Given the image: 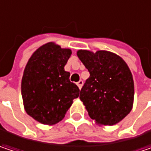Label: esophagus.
Instances as JSON below:
<instances>
[{"label": "esophagus", "mask_w": 151, "mask_h": 151, "mask_svg": "<svg viewBox=\"0 0 151 151\" xmlns=\"http://www.w3.org/2000/svg\"><path fill=\"white\" fill-rule=\"evenodd\" d=\"M76 84H77V86H78V88H79L81 89V87H82V85H83V81H81V80H80V81H78V82H77Z\"/></svg>", "instance_id": "34e87169"}]
</instances>
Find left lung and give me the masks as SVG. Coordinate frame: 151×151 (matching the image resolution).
Listing matches in <instances>:
<instances>
[{"mask_svg":"<svg viewBox=\"0 0 151 151\" xmlns=\"http://www.w3.org/2000/svg\"><path fill=\"white\" fill-rule=\"evenodd\" d=\"M76 54L90 74L80 92L89 117L100 125L118 124L133 106L134 81L128 65L107 50H79Z\"/></svg>","mask_w":151,"mask_h":151,"instance_id":"obj_1","label":"left lung"}]
</instances>
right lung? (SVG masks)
I'll return each mask as SVG.
<instances>
[{"label":"right lung","mask_w":151,"mask_h":151,"mask_svg":"<svg viewBox=\"0 0 151 151\" xmlns=\"http://www.w3.org/2000/svg\"><path fill=\"white\" fill-rule=\"evenodd\" d=\"M71 50L49 42L37 49L27 62L21 80L27 113L43 124H57L69 110L80 89L64 70Z\"/></svg>","instance_id":"1"}]
</instances>
